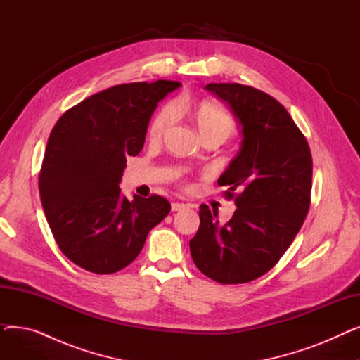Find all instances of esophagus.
<instances>
[{
  "label": "esophagus",
  "mask_w": 360,
  "mask_h": 360,
  "mask_svg": "<svg viewBox=\"0 0 360 360\" xmlns=\"http://www.w3.org/2000/svg\"><path fill=\"white\" fill-rule=\"evenodd\" d=\"M185 207H186V204H184V202H172L170 209H172V212H181L185 209Z\"/></svg>",
  "instance_id": "34e87169"
}]
</instances>
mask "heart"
<instances>
[{
  "instance_id": "1",
  "label": "heart",
  "mask_w": 360,
  "mask_h": 360,
  "mask_svg": "<svg viewBox=\"0 0 360 360\" xmlns=\"http://www.w3.org/2000/svg\"><path fill=\"white\" fill-rule=\"evenodd\" d=\"M190 117L195 124L200 136L202 140H216L217 143H223L226 139H229L235 129L236 121L232 117V113L224 108L204 101L191 103L188 106ZM178 118V109L175 103L165 105L153 118L148 128V136L151 140H160L166 132L172 128Z\"/></svg>"
}]
</instances>
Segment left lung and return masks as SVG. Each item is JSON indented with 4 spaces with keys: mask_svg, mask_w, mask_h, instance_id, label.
<instances>
[{
    "mask_svg": "<svg viewBox=\"0 0 360 360\" xmlns=\"http://www.w3.org/2000/svg\"><path fill=\"white\" fill-rule=\"evenodd\" d=\"M205 90L228 103L240 125V148L217 181L238 209L220 224L217 213L201 204L190 250L202 274L239 285L271 270L304 224L312 156L289 112L270 94L238 83H210Z\"/></svg>",
    "mask_w": 360,
    "mask_h": 360,
    "instance_id": "obj_1",
    "label": "left lung"
}]
</instances>
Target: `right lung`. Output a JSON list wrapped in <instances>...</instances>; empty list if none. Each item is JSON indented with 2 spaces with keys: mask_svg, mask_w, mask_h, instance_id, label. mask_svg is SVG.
Returning <instances> with one entry per match:
<instances>
[{
  "mask_svg": "<svg viewBox=\"0 0 360 360\" xmlns=\"http://www.w3.org/2000/svg\"><path fill=\"white\" fill-rule=\"evenodd\" d=\"M178 82L109 87L68 109L48 139L39 193L52 235L79 267L112 274L137 258L148 232L170 212L160 195L128 200L120 182L148 121Z\"/></svg>",
  "mask_w": 360,
  "mask_h": 360,
  "instance_id": "1",
  "label": "right lung"
}]
</instances>
